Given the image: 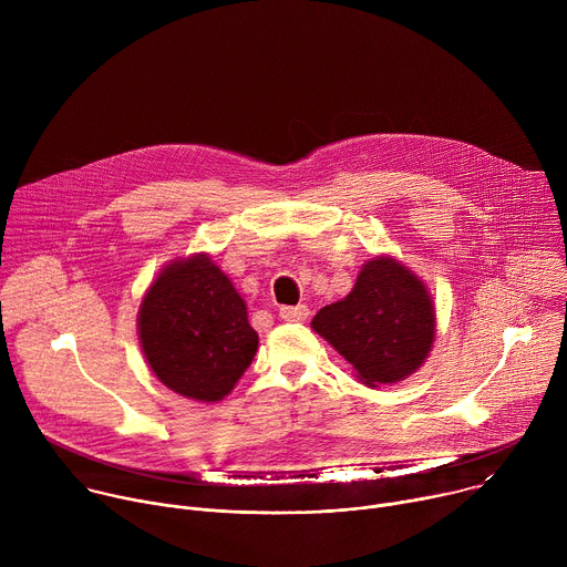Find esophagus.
<instances>
[{
    "instance_id": "obj_1",
    "label": "esophagus",
    "mask_w": 567,
    "mask_h": 567,
    "mask_svg": "<svg viewBox=\"0 0 567 567\" xmlns=\"http://www.w3.org/2000/svg\"><path fill=\"white\" fill-rule=\"evenodd\" d=\"M307 316H309L307 305H285V307H280V318H285V320L298 322V320H305Z\"/></svg>"
}]
</instances>
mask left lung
<instances>
[{"instance_id":"left-lung-1","label":"left lung","mask_w":567,"mask_h":567,"mask_svg":"<svg viewBox=\"0 0 567 567\" xmlns=\"http://www.w3.org/2000/svg\"><path fill=\"white\" fill-rule=\"evenodd\" d=\"M311 328L365 385L377 388L406 379L424 363L435 339V311L422 280L383 256L361 269L343 300L322 307Z\"/></svg>"}]
</instances>
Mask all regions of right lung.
<instances>
[{
    "instance_id": "obj_1",
    "label": "right lung",
    "mask_w": 567,
    "mask_h": 567,
    "mask_svg": "<svg viewBox=\"0 0 567 567\" xmlns=\"http://www.w3.org/2000/svg\"><path fill=\"white\" fill-rule=\"evenodd\" d=\"M138 334L158 381L197 401L224 399L258 350L245 300L204 254L158 274L141 302Z\"/></svg>"
}]
</instances>
